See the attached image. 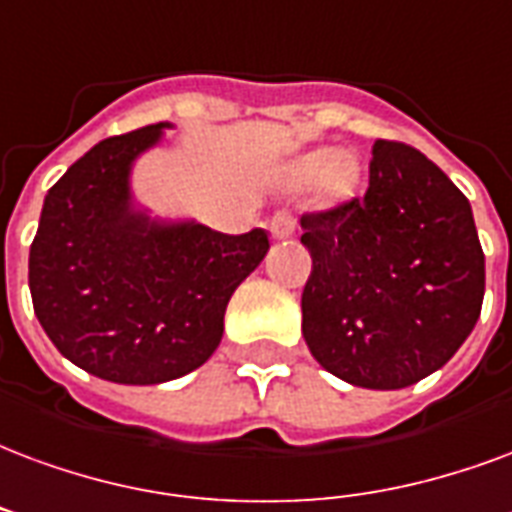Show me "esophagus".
I'll list each match as a JSON object with an SVG mask.
<instances>
[{"label":"esophagus","mask_w":512,"mask_h":512,"mask_svg":"<svg viewBox=\"0 0 512 512\" xmlns=\"http://www.w3.org/2000/svg\"><path fill=\"white\" fill-rule=\"evenodd\" d=\"M295 233V219L290 217V211H276L271 219V236L274 238H290Z\"/></svg>","instance_id":"34e87169"}]
</instances>
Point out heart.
Returning a JSON list of instances; mask_svg holds the SVG:
<instances>
[{"label": "heart", "instance_id": "obj_1", "mask_svg": "<svg viewBox=\"0 0 512 512\" xmlns=\"http://www.w3.org/2000/svg\"><path fill=\"white\" fill-rule=\"evenodd\" d=\"M298 173L304 179H314L325 173V184L331 189H347L355 181V165L347 157H339L336 149L309 151L306 157L298 160Z\"/></svg>", "mask_w": 512, "mask_h": 512}]
</instances>
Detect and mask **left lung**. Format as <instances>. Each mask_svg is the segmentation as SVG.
I'll use <instances>...</instances> for the list:
<instances>
[{
  "instance_id": "left-lung-1",
  "label": "left lung",
  "mask_w": 512,
  "mask_h": 512,
  "mask_svg": "<svg viewBox=\"0 0 512 512\" xmlns=\"http://www.w3.org/2000/svg\"><path fill=\"white\" fill-rule=\"evenodd\" d=\"M301 227V331L333 377L399 391L442 369L478 323L486 257L472 206L407 143L377 140L366 195Z\"/></svg>"
}]
</instances>
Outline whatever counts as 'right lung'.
Instances as JSON below:
<instances>
[{
	"instance_id": "right-lung-1",
	"label": "right lung",
	"mask_w": 512,
	"mask_h": 512,
	"mask_svg": "<svg viewBox=\"0 0 512 512\" xmlns=\"http://www.w3.org/2000/svg\"><path fill=\"white\" fill-rule=\"evenodd\" d=\"M168 121L100 140L48 189L29 249L37 320L67 361L119 385H160L214 355L236 287L268 252L255 227L227 236L135 206L132 165Z\"/></svg>"
}]
</instances>
